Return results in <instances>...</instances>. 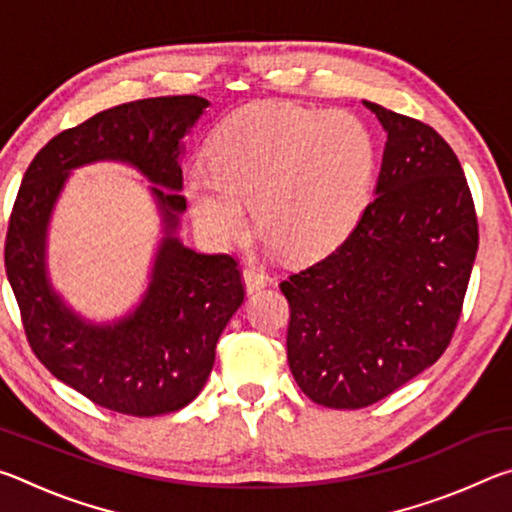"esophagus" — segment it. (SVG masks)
Wrapping results in <instances>:
<instances>
[{
	"instance_id": "esophagus-1",
	"label": "esophagus",
	"mask_w": 512,
	"mask_h": 512,
	"mask_svg": "<svg viewBox=\"0 0 512 512\" xmlns=\"http://www.w3.org/2000/svg\"><path fill=\"white\" fill-rule=\"evenodd\" d=\"M266 282H268V275L262 271V268H257V266H246L244 268V284H246L248 293L266 287Z\"/></svg>"
}]
</instances>
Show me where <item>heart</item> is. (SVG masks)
<instances>
[{
  "label": "heart",
  "mask_w": 512,
  "mask_h": 512,
  "mask_svg": "<svg viewBox=\"0 0 512 512\" xmlns=\"http://www.w3.org/2000/svg\"><path fill=\"white\" fill-rule=\"evenodd\" d=\"M377 162V137L354 112L255 103L219 126L212 171L189 169L185 196L214 244L244 235V205H253L268 244L291 259H316L361 219Z\"/></svg>",
  "instance_id": "heart-1"
}]
</instances>
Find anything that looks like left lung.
<instances>
[{"instance_id":"left-lung-1","label":"left lung","mask_w":512,"mask_h":512,"mask_svg":"<svg viewBox=\"0 0 512 512\" xmlns=\"http://www.w3.org/2000/svg\"><path fill=\"white\" fill-rule=\"evenodd\" d=\"M363 106L386 131L375 198L334 253L280 284L293 379L329 409L384 400L440 359L479 248L452 146L418 119Z\"/></svg>"}]
</instances>
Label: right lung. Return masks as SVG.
Wrapping results in <instances>:
<instances>
[{
  "instance_id": "1",
  "label": "right lung",
  "mask_w": 512,
  "mask_h": 512,
  "mask_svg": "<svg viewBox=\"0 0 512 512\" xmlns=\"http://www.w3.org/2000/svg\"><path fill=\"white\" fill-rule=\"evenodd\" d=\"M207 106L185 94L103 110L42 146L17 192L4 264L29 345L51 375L103 409L151 418L187 406L203 391L219 336L244 302L235 259L196 253L178 237L187 210L180 153ZM92 161L140 170L163 225L150 287L133 312L110 324L69 308L46 268L53 207L68 173Z\"/></svg>"
}]
</instances>
